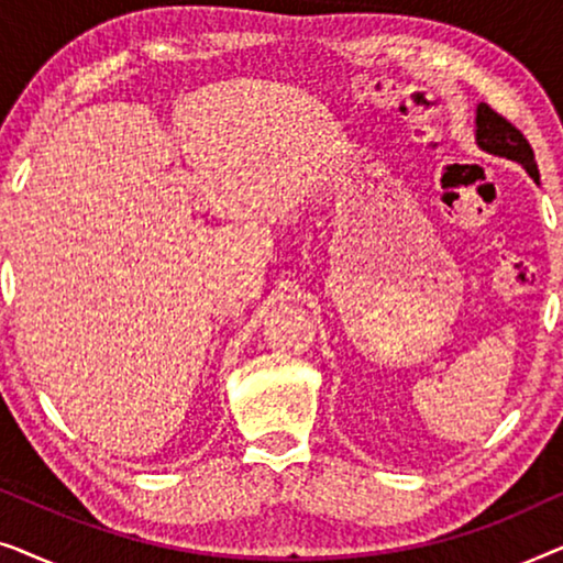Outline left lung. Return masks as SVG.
<instances>
[{
    "instance_id": "8db88e82",
    "label": "left lung",
    "mask_w": 563,
    "mask_h": 563,
    "mask_svg": "<svg viewBox=\"0 0 563 563\" xmlns=\"http://www.w3.org/2000/svg\"><path fill=\"white\" fill-rule=\"evenodd\" d=\"M476 145H479L482 151L492 153V156L510 158L515 164H520L530 176H533L536 184L541 179V176H538L533 148H530L526 135H522L510 120H505L503 114H497L484 102L476 107Z\"/></svg>"
}]
</instances>
